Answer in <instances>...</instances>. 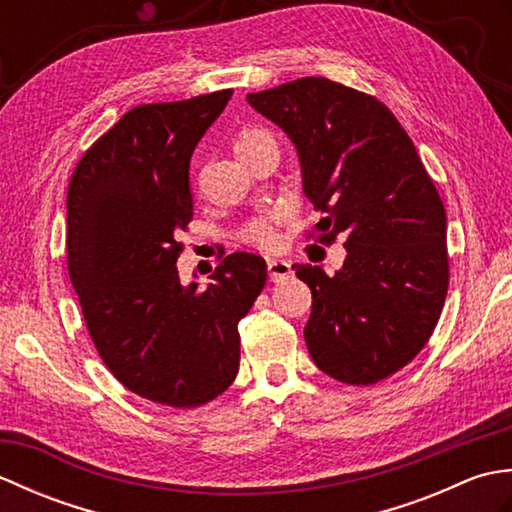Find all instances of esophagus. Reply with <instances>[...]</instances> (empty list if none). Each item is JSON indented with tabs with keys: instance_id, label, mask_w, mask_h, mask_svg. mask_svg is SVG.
Masks as SVG:
<instances>
[{
	"instance_id": "obj_1",
	"label": "esophagus",
	"mask_w": 512,
	"mask_h": 512,
	"mask_svg": "<svg viewBox=\"0 0 512 512\" xmlns=\"http://www.w3.org/2000/svg\"><path fill=\"white\" fill-rule=\"evenodd\" d=\"M268 275L273 281H286L292 277V264L286 259H268Z\"/></svg>"
}]
</instances>
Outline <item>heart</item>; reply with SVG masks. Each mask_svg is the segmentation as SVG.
Segmentation results:
<instances>
[{"mask_svg": "<svg viewBox=\"0 0 512 512\" xmlns=\"http://www.w3.org/2000/svg\"><path fill=\"white\" fill-rule=\"evenodd\" d=\"M264 138H270L266 132H259V129H246V132L239 134L237 143H235V149H242L246 145H253L257 143V140H264ZM286 209H273L268 211L266 215L257 217V220L250 222L246 226L244 231V237L248 239L250 244L255 246H262V248H275L279 246V224L286 220Z\"/></svg>", "mask_w": 512, "mask_h": 512, "instance_id": "b5f03b06", "label": "heart"}]
</instances>
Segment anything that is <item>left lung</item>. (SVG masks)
<instances>
[{"label": "left lung", "mask_w": 512, "mask_h": 512, "mask_svg": "<svg viewBox=\"0 0 512 512\" xmlns=\"http://www.w3.org/2000/svg\"><path fill=\"white\" fill-rule=\"evenodd\" d=\"M246 101L295 145L321 242L345 237L334 275L292 266L312 292L303 330L312 361L341 383L374 385L427 345L447 299V213L436 184L374 96L306 76Z\"/></svg>", "instance_id": "obj_1"}]
</instances>
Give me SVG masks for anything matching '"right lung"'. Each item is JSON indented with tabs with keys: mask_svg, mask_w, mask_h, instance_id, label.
<instances>
[{
	"mask_svg": "<svg viewBox=\"0 0 512 512\" xmlns=\"http://www.w3.org/2000/svg\"><path fill=\"white\" fill-rule=\"evenodd\" d=\"M231 96L134 107L85 151L68 189V270L96 350L129 391L180 409L233 383L237 323L268 277L253 253L224 257L206 286H182L176 266L193 149Z\"/></svg>",
	"mask_w": 512,
	"mask_h": 512,
	"instance_id": "add662e5",
	"label": "right lung"
}]
</instances>
